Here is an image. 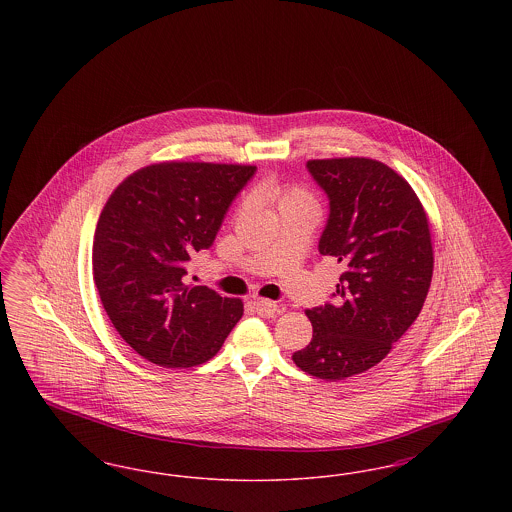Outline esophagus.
Instances as JSON below:
<instances>
[{
    "label": "esophagus",
    "instance_id": "34e87169",
    "mask_svg": "<svg viewBox=\"0 0 512 512\" xmlns=\"http://www.w3.org/2000/svg\"><path fill=\"white\" fill-rule=\"evenodd\" d=\"M251 303H253V309H255L261 317H272V315L278 311V305H276L274 301H270V299L257 297V299H253Z\"/></svg>",
    "mask_w": 512,
    "mask_h": 512
}]
</instances>
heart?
Instances as JSON below:
<instances>
[{
    "label": "heart",
    "instance_id": "obj_1",
    "mask_svg": "<svg viewBox=\"0 0 512 512\" xmlns=\"http://www.w3.org/2000/svg\"><path fill=\"white\" fill-rule=\"evenodd\" d=\"M267 195L278 205L280 213H286L290 209H297V207H315V199L313 195L309 194L303 188L297 186H288V184H274L267 190Z\"/></svg>",
    "mask_w": 512,
    "mask_h": 512
}]
</instances>
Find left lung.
<instances>
[{"label":"left lung","mask_w":512,"mask_h":512,"mask_svg":"<svg viewBox=\"0 0 512 512\" xmlns=\"http://www.w3.org/2000/svg\"><path fill=\"white\" fill-rule=\"evenodd\" d=\"M311 176L328 195L320 255L343 267L336 301L309 309L311 343L293 363L322 380L378 365L422 311L434 272L426 211L409 182L366 157L313 159Z\"/></svg>","instance_id":"obj_1"}]
</instances>
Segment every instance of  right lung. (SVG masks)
Returning <instances> with one entry per match:
<instances>
[{"mask_svg":"<svg viewBox=\"0 0 512 512\" xmlns=\"http://www.w3.org/2000/svg\"><path fill=\"white\" fill-rule=\"evenodd\" d=\"M253 165L167 161L124 178L94 236V282L122 340L153 365L190 368L219 353L242 299L186 286V263L209 249Z\"/></svg>","mask_w":512,"mask_h":512,"instance_id":"obj_1","label":"right lung"}]
</instances>
